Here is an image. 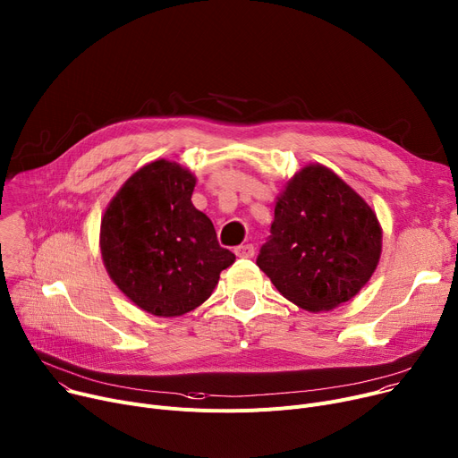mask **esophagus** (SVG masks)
Wrapping results in <instances>:
<instances>
[{"mask_svg": "<svg viewBox=\"0 0 458 458\" xmlns=\"http://www.w3.org/2000/svg\"><path fill=\"white\" fill-rule=\"evenodd\" d=\"M235 256L237 258H252L254 256V245H250V242H247V245H239L233 249Z\"/></svg>", "mask_w": 458, "mask_h": 458, "instance_id": "esophagus-1", "label": "esophagus"}]
</instances>
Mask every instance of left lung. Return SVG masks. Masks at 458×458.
<instances>
[{
    "label": "left lung",
    "instance_id": "left-lung-1",
    "mask_svg": "<svg viewBox=\"0 0 458 458\" xmlns=\"http://www.w3.org/2000/svg\"><path fill=\"white\" fill-rule=\"evenodd\" d=\"M379 256L372 208L333 171L308 165L280 195L256 263L287 300L317 313L353 298Z\"/></svg>",
    "mask_w": 458,
    "mask_h": 458
}]
</instances>
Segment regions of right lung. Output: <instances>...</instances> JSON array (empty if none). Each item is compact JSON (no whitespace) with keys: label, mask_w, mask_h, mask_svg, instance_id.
Here are the masks:
<instances>
[{"label":"right lung","mask_w":458,"mask_h":458,"mask_svg":"<svg viewBox=\"0 0 458 458\" xmlns=\"http://www.w3.org/2000/svg\"><path fill=\"white\" fill-rule=\"evenodd\" d=\"M195 176L157 160L136 171L101 221V254L114 284L157 317L184 315L209 298L235 261L193 202Z\"/></svg>","instance_id":"obj_1"}]
</instances>
